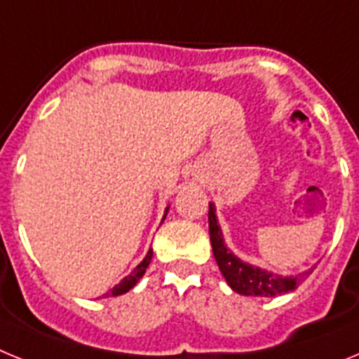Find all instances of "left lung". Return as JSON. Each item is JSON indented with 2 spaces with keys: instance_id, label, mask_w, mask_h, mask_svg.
Returning <instances> with one entry per match:
<instances>
[{
  "instance_id": "8db88e82",
  "label": "left lung",
  "mask_w": 359,
  "mask_h": 359,
  "mask_svg": "<svg viewBox=\"0 0 359 359\" xmlns=\"http://www.w3.org/2000/svg\"><path fill=\"white\" fill-rule=\"evenodd\" d=\"M208 230H210V243L215 262H217L224 280L228 282V286L239 294H246V297H277V294L293 291L315 269L311 268L304 273L294 275V277H280V275L271 273L268 269L243 262L224 244L223 231H221L217 217H215L214 203H208Z\"/></svg>"
}]
</instances>
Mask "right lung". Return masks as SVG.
<instances>
[{
  "instance_id": "1",
  "label": "right lung",
  "mask_w": 359,
  "mask_h": 359,
  "mask_svg": "<svg viewBox=\"0 0 359 359\" xmlns=\"http://www.w3.org/2000/svg\"><path fill=\"white\" fill-rule=\"evenodd\" d=\"M167 212H169V207L165 208V215H167ZM165 215H163V219H165ZM163 219H161V221H163ZM151 259H152V250H149L144 261H142L140 264L136 266V268L133 269V271L128 275V277L122 278V280H120V284H116V286L113 287V290H111L109 293L104 294V297H118V294L128 293L129 290H133V287L136 286V282H138L142 277H144L145 269L149 268V262H151Z\"/></svg>"
}]
</instances>
